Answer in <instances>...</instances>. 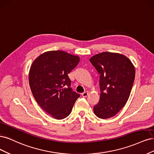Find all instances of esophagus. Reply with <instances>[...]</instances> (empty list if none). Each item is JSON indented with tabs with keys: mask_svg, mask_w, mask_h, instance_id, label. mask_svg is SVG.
I'll list each match as a JSON object with an SVG mask.
<instances>
[{
	"mask_svg": "<svg viewBox=\"0 0 154 154\" xmlns=\"http://www.w3.org/2000/svg\"><path fill=\"white\" fill-rule=\"evenodd\" d=\"M88 95V92H84L82 93V96L83 97H87V96Z\"/></svg>",
	"mask_w": 154,
	"mask_h": 154,
	"instance_id": "34e87169",
	"label": "esophagus"
}]
</instances>
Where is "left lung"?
<instances>
[{
	"instance_id": "obj_1",
	"label": "left lung",
	"mask_w": 154,
	"mask_h": 154,
	"mask_svg": "<svg viewBox=\"0 0 154 154\" xmlns=\"http://www.w3.org/2000/svg\"><path fill=\"white\" fill-rule=\"evenodd\" d=\"M90 61L100 73V100L93 107L102 119L115 116L129 98L135 79V67L125 56L103 52L92 56Z\"/></svg>"
}]
</instances>
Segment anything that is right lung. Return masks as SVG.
<instances>
[{"instance_id":"1","label":"right lung","mask_w":154,"mask_h":154,"mask_svg":"<svg viewBox=\"0 0 154 154\" xmlns=\"http://www.w3.org/2000/svg\"><path fill=\"white\" fill-rule=\"evenodd\" d=\"M79 61L77 56L51 51L39 55L31 66L29 82L33 97L45 111L57 120L70 115L80 97L70 88L68 76Z\"/></svg>"}]
</instances>
